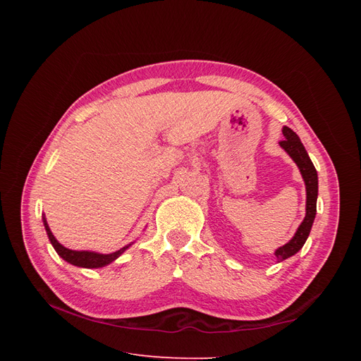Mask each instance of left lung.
<instances>
[{
	"mask_svg": "<svg viewBox=\"0 0 361 361\" xmlns=\"http://www.w3.org/2000/svg\"><path fill=\"white\" fill-rule=\"evenodd\" d=\"M283 135H285V140L280 141V146L288 152V155L298 166L305 183L307 200H305V216L302 223L300 224L298 231L295 232L293 238L288 244L276 250L274 255L279 262L297 255L305 244V241H307L313 221H314V215H316V200H318V173H316L313 162L309 158L307 152H305L300 137L288 126L283 128Z\"/></svg>",
	"mask_w": 361,
	"mask_h": 361,
	"instance_id": "left-lung-1",
	"label": "left lung"
}]
</instances>
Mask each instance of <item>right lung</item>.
I'll list each match as a JSON object with an SVG mask.
<instances>
[{"instance_id": "1", "label": "right lung", "mask_w": 361, "mask_h": 361, "mask_svg": "<svg viewBox=\"0 0 361 361\" xmlns=\"http://www.w3.org/2000/svg\"><path fill=\"white\" fill-rule=\"evenodd\" d=\"M43 226H45L47 235L49 238V241H51L54 250H56L59 253V256L63 257L66 262H69V264H72L75 267H80V268H102L108 264H111V262H114L118 256H122L125 251L130 247V244H128L123 248H120V250H117V251H114V253H110V255H101V253H96V251L69 250L66 247H63L57 241L56 236L52 235L45 216H43Z\"/></svg>"}]
</instances>
